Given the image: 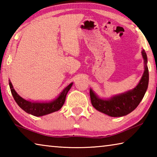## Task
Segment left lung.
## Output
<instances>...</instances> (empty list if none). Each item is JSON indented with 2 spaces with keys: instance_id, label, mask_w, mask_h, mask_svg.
I'll list each match as a JSON object with an SVG mask.
<instances>
[{
  "instance_id": "8db88e82",
  "label": "left lung",
  "mask_w": 157,
  "mask_h": 157,
  "mask_svg": "<svg viewBox=\"0 0 157 157\" xmlns=\"http://www.w3.org/2000/svg\"><path fill=\"white\" fill-rule=\"evenodd\" d=\"M142 55L144 59L145 71L139 84L131 91L116 95L109 100L100 99L90 89V98L93 107L100 112L111 117L126 116L138 107L144 97L149 82L147 57L144 50L142 51Z\"/></svg>"
}]
</instances>
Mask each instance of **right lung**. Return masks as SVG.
<instances>
[{"mask_svg":"<svg viewBox=\"0 0 157 157\" xmlns=\"http://www.w3.org/2000/svg\"><path fill=\"white\" fill-rule=\"evenodd\" d=\"M9 84L13 98L18 105L23 110H24L26 113L32 114L33 116H42L57 111L62 107L64 104L66 94L72 86L73 83H71L68 86H66L56 100L50 102H32L25 100L15 91L10 81H9Z\"/></svg>","mask_w":157,"mask_h":157,"instance_id":"right-lung-1","label":"right lung"}]
</instances>
